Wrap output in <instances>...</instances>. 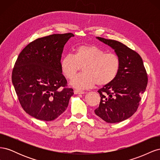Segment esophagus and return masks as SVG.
<instances>
[{
  "instance_id": "obj_1",
  "label": "esophagus",
  "mask_w": 160,
  "mask_h": 160,
  "mask_svg": "<svg viewBox=\"0 0 160 160\" xmlns=\"http://www.w3.org/2000/svg\"><path fill=\"white\" fill-rule=\"evenodd\" d=\"M74 93L75 95H79V94H84L85 93L84 91H79V90H75L74 91Z\"/></svg>"
}]
</instances>
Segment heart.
I'll use <instances>...</instances> for the list:
<instances>
[{"label":"heart","mask_w":160,"mask_h":160,"mask_svg":"<svg viewBox=\"0 0 160 160\" xmlns=\"http://www.w3.org/2000/svg\"><path fill=\"white\" fill-rule=\"evenodd\" d=\"M62 73L72 79L81 66L83 72L73 78L70 85L77 89L91 88L97 83L106 85L112 82L120 68V59L114 53H105L95 45H80L75 54H67L60 62Z\"/></svg>","instance_id":"1"}]
</instances>
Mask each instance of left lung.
Instances as JSON below:
<instances>
[{"mask_svg":"<svg viewBox=\"0 0 160 160\" xmlns=\"http://www.w3.org/2000/svg\"><path fill=\"white\" fill-rule=\"evenodd\" d=\"M113 49L120 59V68L115 79L98 91L101 97L95 114L105 122L119 123L132 116L146 89L148 75L138 52L117 41L96 37Z\"/></svg>","mask_w":160,"mask_h":160,"instance_id":"1","label":"left lung"}]
</instances>
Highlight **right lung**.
<instances>
[{"label":"right lung","instance_id":"add662e5","mask_svg":"<svg viewBox=\"0 0 160 160\" xmlns=\"http://www.w3.org/2000/svg\"><path fill=\"white\" fill-rule=\"evenodd\" d=\"M72 33L54 34L29 43L19 54L12 82L22 108L37 119L54 120L68 107L73 89L65 88L60 62ZM64 88L62 90L61 88Z\"/></svg>","mask_w":160,"mask_h":160}]
</instances>
